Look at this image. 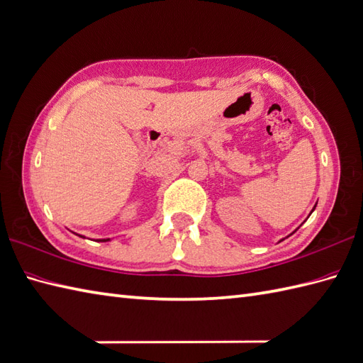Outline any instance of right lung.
Returning <instances> with one entry per match:
<instances>
[{
  "label": "right lung",
  "mask_w": 363,
  "mask_h": 363,
  "mask_svg": "<svg viewBox=\"0 0 363 363\" xmlns=\"http://www.w3.org/2000/svg\"><path fill=\"white\" fill-rule=\"evenodd\" d=\"M79 237H82V235H79ZM82 238H85V237H82ZM97 241H104L105 242V241H109V238H106V240H97Z\"/></svg>",
  "instance_id": "obj_1"
}]
</instances>
